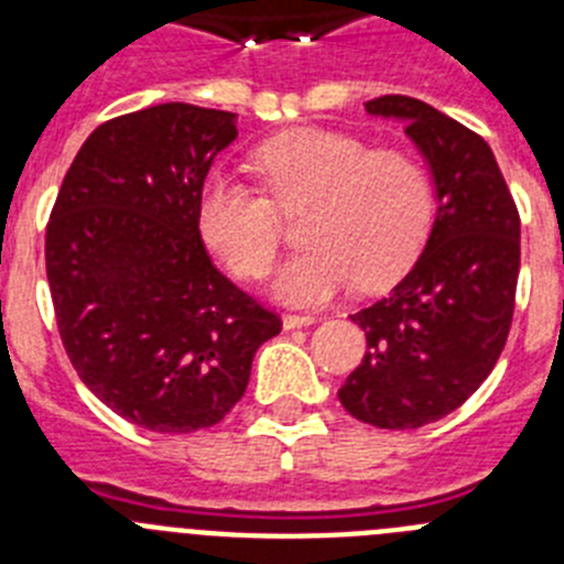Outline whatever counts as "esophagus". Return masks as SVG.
<instances>
[{"label": "esophagus", "mask_w": 564, "mask_h": 564, "mask_svg": "<svg viewBox=\"0 0 564 564\" xmlns=\"http://www.w3.org/2000/svg\"><path fill=\"white\" fill-rule=\"evenodd\" d=\"M311 325H316V316H296V313L282 316V327H285V330H296V327H311Z\"/></svg>", "instance_id": "obj_1"}]
</instances>
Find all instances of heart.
<instances>
[{"label":"heart","instance_id":"b5f03b06","mask_svg":"<svg viewBox=\"0 0 564 564\" xmlns=\"http://www.w3.org/2000/svg\"><path fill=\"white\" fill-rule=\"evenodd\" d=\"M262 192L217 181L203 188L200 234L228 271L259 279L282 242L276 212L311 208L302 223L307 248L276 273L273 293L299 307L322 305L358 282L381 291L421 257L435 223V186L415 154L372 149L327 129H293L253 152Z\"/></svg>","mask_w":564,"mask_h":564}]
</instances>
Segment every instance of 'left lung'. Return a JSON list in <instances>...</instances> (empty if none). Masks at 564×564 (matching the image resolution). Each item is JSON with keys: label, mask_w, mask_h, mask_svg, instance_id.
<instances>
[{"label": "left lung", "mask_w": 564, "mask_h": 564, "mask_svg": "<svg viewBox=\"0 0 564 564\" xmlns=\"http://www.w3.org/2000/svg\"><path fill=\"white\" fill-rule=\"evenodd\" d=\"M364 109L403 123L432 172L437 212L412 271L350 316L367 352L338 401L378 430H417L468 401L506 347L520 214L480 134L410 96L372 98Z\"/></svg>", "instance_id": "obj_1"}]
</instances>
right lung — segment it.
<instances>
[{"label":"right lung","instance_id":"obj_1","mask_svg":"<svg viewBox=\"0 0 564 564\" xmlns=\"http://www.w3.org/2000/svg\"><path fill=\"white\" fill-rule=\"evenodd\" d=\"M234 138L237 115L181 101L112 118L78 149L50 214L64 350L98 401L149 432L220 423L282 330L200 239L203 183Z\"/></svg>","mask_w":564,"mask_h":564}]
</instances>
